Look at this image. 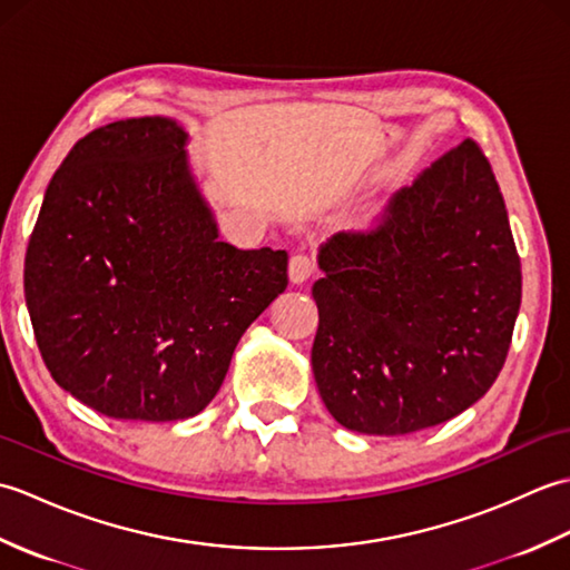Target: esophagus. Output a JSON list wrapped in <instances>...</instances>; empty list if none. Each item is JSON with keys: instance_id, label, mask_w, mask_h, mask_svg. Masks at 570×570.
I'll list each match as a JSON object with an SVG mask.
<instances>
[{"instance_id": "34e87169", "label": "esophagus", "mask_w": 570, "mask_h": 570, "mask_svg": "<svg viewBox=\"0 0 570 570\" xmlns=\"http://www.w3.org/2000/svg\"><path fill=\"white\" fill-rule=\"evenodd\" d=\"M316 272V264H313L311 257L306 254H294L292 259H288V278H292V284H304Z\"/></svg>"}]
</instances>
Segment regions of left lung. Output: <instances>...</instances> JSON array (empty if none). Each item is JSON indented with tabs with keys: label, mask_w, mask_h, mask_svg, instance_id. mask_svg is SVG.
<instances>
[{
	"label": "left lung",
	"mask_w": 570,
	"mask_h": 570,
	"mask_svg": "<svg viewBox=\"0 0 570 570\" xmlns=\"http://www.w3.org/2000/svg\"><path fill=\"white\" fill-rule=\"evenodd\" d=\"M313 284V377L341 426L404 435L458 416L498 380L522 264L492 168L465 139L396 190L367 235H333Z\"/></svg>",
	"instance_id": "obj_1"
}]
</instances>
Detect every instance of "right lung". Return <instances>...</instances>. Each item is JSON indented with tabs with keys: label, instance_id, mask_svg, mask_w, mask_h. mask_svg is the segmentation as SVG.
Listing matches in <instances>:
<instances>
[{
	"label": "right lung",
	"instance_id": "add662e5",
	"mask_svg": "<svg viewBox=\"0 0 570 570\" xmlns=\"http://www.w3.org/2000/svg\"><path fill=\"white\" fill-rule=\"evenodd\" d=\"M171 117L82 137L43 193L23 259L36 343L58 386L110 419L200 414L242 333L288 284L284 249H237Z\"/></svg>",
	"mask_w": 570,
	"mask_h": 570
}]
</instances>
